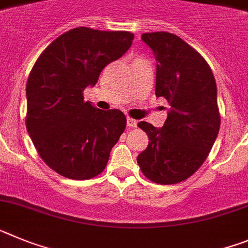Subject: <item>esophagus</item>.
Instances as JSON below:
<instances>
[{
	"mask_svg": "<svg viewBox=\"0 0 248 248\" xmlns=\"http://www.w3.org/2000/svg\"><path fill=\"white\" fill-rule=\"evenodd\" d=\"M127 126L130 128H135V127H137V121L131 117H127Z\"/></svg>",
	"mask_w": 248,
	"mask_h": 248,
	"instance_id": "esophagus-1",
	"label": "esophagus"
}]
</instances>
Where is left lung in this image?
I'll use <instances>...</instances> for the list:
<instances>
[{
    "label": "left lung",
    "instance_id": "obj_1",
    "mask_svg": "<svg viewBox=\"0 0 248 248\" xmlns=\"http://www.w3.org/2000/svg\"><path fill=\"white\" fill-rule=\"evenodd\" d=\"M141 40L157 62L156 96L171 107L162 128L139 122L148 146L137 163L156 184H178L201 167L218 135L216 81L203 57L176 34L152 32Z\"/></svg>",
    "mask_w": 248,
    "mask_h": 248
}]
</instances>
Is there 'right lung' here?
I'll return each instance as SVG.
<instances>
[{
  "label": "right lung",
  "mask_w": 248,
  "mask_h": 248,
  "mask_svg": "<svg viewBox=\"0 0 248 248\" xmlns=\"http://www.w3.org/2000/svg\"><path fill=\"white\" fill-rule=\"evenodd\" d=\"M133 33L77 27L41 53L26 85V127L41 158L71 180L100 175L126 128L120 109L83 101L107 64L131 47Z\"/></svg>",
  "instance_id": "add662e5"
}]
</instances>
